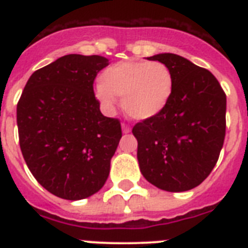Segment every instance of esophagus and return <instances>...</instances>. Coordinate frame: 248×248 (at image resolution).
I'll use <instances>...</instances> for the list:
<instances>
[{"label": "esophagus", "instance_id": "1", "mask_svg": "<svg viewBox=\"0 0 248 248\" xmlns=\"http://www.w3.org/2000/svg\"><path fill=\"white\" fill-rule=\"evenodd\" d=\"M130 131H131V128L128 127L127 124H122V132H124V134H128Z\"/></svg>", "mask_w": 248, "mask_h": 248}]
</instances>
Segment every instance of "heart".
<instances>
[{"instance_id": "b5f03b06", "label": "heart", "mask_w": 248, "mask_h": 248, "mask_svg": "<svg viewBox=\"0 0 248 248\" xmlns=\"http://www.w3.org/2000/svg\"><path fill=\"white\" fill-rule=\"evenodd\" d=\"M173 93V76L161 62H120L101 72L93 89L95 99L108 112L122 97L126 116L148 121L165 110Z\"/></svg>"}]
</instances>
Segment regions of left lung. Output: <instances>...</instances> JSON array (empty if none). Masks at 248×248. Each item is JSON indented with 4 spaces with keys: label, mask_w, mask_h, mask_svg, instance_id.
<instances>
[{
    "label": "left lung",
    "mask_w": 248,
    "mask_h": 248,
    "mask_svg": "<svg viewBox=\"0 0 248 248\" xmlns=\"http://www.w3.org/2000/svg\"><path fill=\"white\" fill-rule=\"evenodd\" d=\"M170 68L173 93L161 114L136 124L143 176L166 192L196 188L215 167L225 138L227 96L211 72L176 54H157Z\"/></svg>",
    "instance_id": "obj_1"
}]
</instances>
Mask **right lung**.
<instances>
[{
	"label": "right lung",
	"mask_w": 248,
	"mask_h": 248,
	"mask_svg": "<svg viewBox=\"0 0 248 248\" xmlns=\"http://www.w3.org/2000/svg\"><path fill=\"white\" fill-rule=\"evenodd\" d=\"M109 64L99 55L69 54L36 71L16 107L24 161L46 190L78 201L104 186L122 131L104 117L93 79Z\"/></svg>",
	"instance_id": "add662e5"
}]
</instances>
